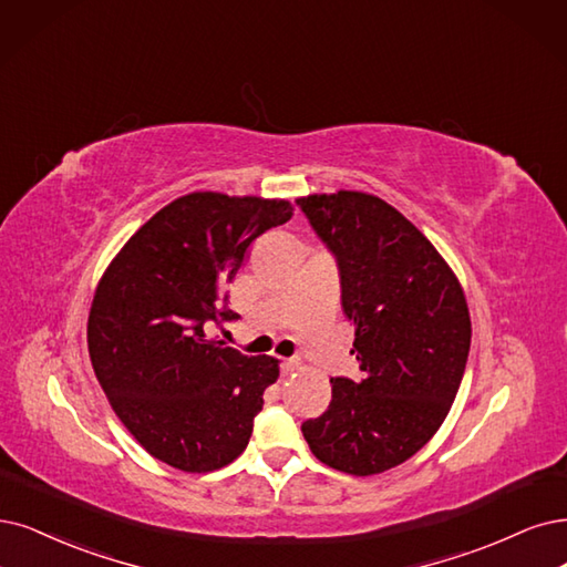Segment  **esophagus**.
I'll return each instance as SVG.
<instances>
[{
    "mask_svg": "<svg viewBox=\"0 0 567 567\" xmlns=\"http://www.w3.org/2000/svg\"><path fill=\"white\" fill-rule=\"evenodd\" d=\"M280 367H282V373H285V375H289V373H295V371L299 369V364H297L295 360H282V364H280Z\"/></svg>",
    "mask_w": 567,
    "mask_h": 567,
    "instance_id": "34e87169",
    "label": "esophagus"
}]
</instances>
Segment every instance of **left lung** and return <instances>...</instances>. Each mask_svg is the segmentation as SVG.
Listing matches in <instances>:
<instances>
[{"mask_svg": "<svg viewBox=\"0 0 567 567\" xmlns=\"http://www.w3.org/2000/svg\"><path fill=\"white\" fill-rule=\"evenodd\" d=\"M337 255L362 379H331V402L301 425L331 470L371 476L406 463L446 421L470 354L463 285L400 209L364 192L297 198Z\"/></svg>", "mask_w": 567, "mask_h": 567, "instance_id": "left-lung-1", "label": "left lung"}]
</instances>
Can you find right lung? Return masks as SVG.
Instances as JSON below:
<instances>
[{
	"label": "right lung",
	"mask_w": 567,
	"mask_h": 567,
	"mask_svg": "<svg viewBox=\"0 0 567 567\" xmlns=\"http://www.w3.org/2000/svg\"><path fill=\"white\" fill-rule=\"evenodd\" d=\"M295 215L282 198L194 192L142 224L104 268L89 312L95 379L135 442L161 463L205 474L245 451L276 358L207 339L234 320L224 287L251 240Z\"/></svg>",
	"instance_id": "right-lung-1"
}]
</instances>
